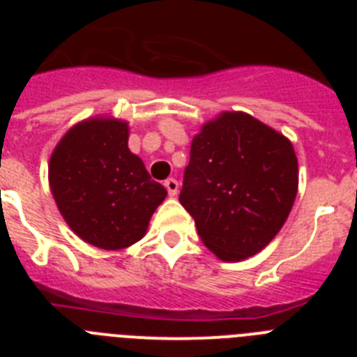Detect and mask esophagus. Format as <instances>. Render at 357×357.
I'll list each match as a JSON object with an SVG mask.
<instances>
[{
    "label": "esophagus",
    "instance_id": "34e87169",
    "mask_svg": "<svg viewBox=\"0 0 357 357\" xmlns=\"http://www.w3.org/2000/svg\"><path fill=\"white\" fill-rule=\"evenodd\" d=\"M164 185L168 189L169 197H175V195L178 193V182H176L175 178H168V181L164 182Z\"/></svg>",
    "mask_w": 357,
    "mask_h": 357
}]
</instances>
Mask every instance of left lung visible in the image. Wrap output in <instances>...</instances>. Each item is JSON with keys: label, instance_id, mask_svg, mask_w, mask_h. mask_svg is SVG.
<instances>
[{"label": "left lung", "instance_id": "8db88e82", "mask_svg": "<svg viewBox=\"0 0 357 357\" xmlns=\"http://www.w3.org/2000/svg\"><path fill=\"white\" fill-rule=\"evenodd\" d=\"M291 143L243 112L195 135L178 200L204 245L223 261L263 250L284 225L298 188Z\"/></svg>", "mask_w": 357, "mask_h": 357}]
</instances>
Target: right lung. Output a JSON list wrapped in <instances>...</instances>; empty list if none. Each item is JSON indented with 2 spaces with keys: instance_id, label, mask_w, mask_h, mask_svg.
<instances>
[{
  "instance_id": "obj_1",
  "label": "right lung",
  "mask_w": 357,
  "mask_h": 357,
  "mask_svg": "<svg viewBox=\"0 0 357 357\" xmlns=\"http://www.w3.org/2000/svg\"><path fill=\"white\" fill-rule=\"evenodd\" d=\"M50 185L73 232L105 250L139 241L166 189L128 150L127 123L89 119L56 144Z\"/></svg>"
}]
</instances>
